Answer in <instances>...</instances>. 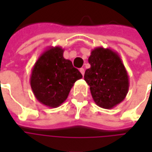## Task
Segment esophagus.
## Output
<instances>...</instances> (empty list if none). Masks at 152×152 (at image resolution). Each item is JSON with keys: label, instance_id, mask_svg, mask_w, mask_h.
Masks as SVG:
<instances>
[{"label": "esophagus", "instance_id": "obj_1", "mask_svg": "<svg viewBox=\"0 0 152 152\" xmlns=\"http://www.w3.org/2000/svg\"><path fill=\"white\" fill-rule=\"evenodd\" d=\"M80 72L82 74V76H84V74H85V69H84V68H80Z\"/></svg>", "mask_w": 152, "mask_h": 152}]
</instances>
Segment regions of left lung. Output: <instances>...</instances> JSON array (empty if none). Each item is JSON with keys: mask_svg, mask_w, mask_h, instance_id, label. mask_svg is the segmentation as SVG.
<instances>
[{"mask_svg": "<svg viewBox=\"0 0 152 152\" xmlns=\"http://www.w3.org/2000/svg\"><path fill=\"white\" fill-rule=\"evenodd\" d=\"M90 67L85 72V80L97 105L112 109L127 95L129 87L127 71L121 57L109 48L97 47L89 57Z\"/></svg>", "mask_w": 152, "mask_h": 152, "instance_id": "left-lung-1", "label": "left lung"}]
</instances>
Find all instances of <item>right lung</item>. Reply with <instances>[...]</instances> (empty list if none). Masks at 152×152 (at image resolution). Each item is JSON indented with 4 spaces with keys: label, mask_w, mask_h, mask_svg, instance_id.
Wrapping results in <instances>:
<instances>
[{
    "label": "right lung",
    "mask_w": 152,
    "mask_h": 152,
    "mask_svg": "<svg viewBox=\"0 0 152 152\" xmlns=\"http://www.w3.org/2000/svg\"><path fill=\"white\" fill-rule=\"evenodd\" d=\"M60 46L41 53L31 69L30 84L36 99L49 107H58L67 99L74 83L82 78L72 63L63 58Z\"/></svg>",
    "instance_id": "1"
}]
</instances>
